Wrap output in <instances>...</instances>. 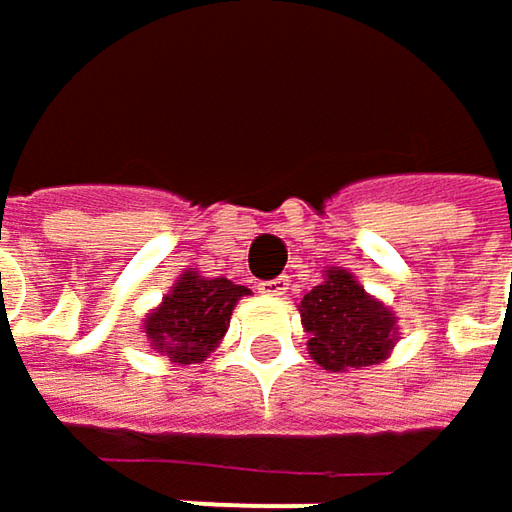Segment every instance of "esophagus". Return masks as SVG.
Wrapping results in <instances>:
<instances>
[{
  "label": "esophagus",
  "instance_id": "obj_1",
  "mask_svg": "<svg viewBox=\"0 0 512 512\" xmlns=\"http://www.w3.org/2000/svg\"><path fill=\"white\" fill-rule=\"evenodd\" d=\"M263 296H272V299H281V296H287V290H290V278L287 275H281V278H272V281H263L260 287H257Z\"/></svg>",
  "mask_w": 512,
  "mask_h": 512
}]
</instances>
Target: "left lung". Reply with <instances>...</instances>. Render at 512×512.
<instances>
[{
  "mask_svg": "<svg viewBox=\"0 0 512 512\" xmlns=\"http://www.w3.org/2000/svg\"><path fill=\"white\" fill-rule=\"evenodd\" d=\"M299 313L307 354L328 372L384 363L398 340L393 307L369 296L343 266H325L322 284L304 293Z\"/></svg>",
  "mask_w": 512,
  "mask_h": 512,
  "instance_id": "8db88e82",
  "label": "left lung"
}]
</instances>
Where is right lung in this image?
<instances>
[{"instance_id":"obj_1","label":"right lung","mask_w":512,"mask_h":512,"mask_svg":"<svg viewBox=\"0 0 512 512\" xmlns=\"http://www.w3.org/2000/svg\"><path fill=\"white\" fill-rule=\"evenodd\" d=\"M249 293V287L228 278H205L196 269H184L161 304L146 313L143 334L152 349L178 366L202 363L222 343L234 304Z\"/></svg>"}]
</instances>
